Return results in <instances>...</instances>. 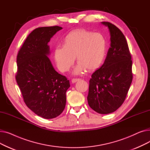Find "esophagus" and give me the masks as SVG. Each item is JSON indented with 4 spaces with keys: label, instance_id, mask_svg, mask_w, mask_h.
Segmentation results:
<instances>
[{
    "label": "esophagus",
    "instance_id": "1",
    "mask_svg": "<svg viewBox=\"0 0 150 150\" xmlns=\"http://www.w3.org/2000/svg\"><path fill=\"white\" fill-rule=\"evenodd\" d=\"M79 80H80L79 78H72V80H71V81H72V83H76V81H79Z\"/></svg>",
    "mask_w": 150,
    "mask_h": 150
}]
</instances>
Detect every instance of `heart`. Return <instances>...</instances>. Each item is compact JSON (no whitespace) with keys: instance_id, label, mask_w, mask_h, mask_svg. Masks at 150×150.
<instances>
[{"instance_id":"b5f03b06","label":"heart","mask_w":150,"mask_h":150,"mask_svg":"<svg viewBox=\"0 0 150 150\" xmlns=\"http://www.w3.org/2000/svg\"><path fill=\"white\" fill-rule=\"evenodd\" d=\"M106 54V43L100 33H93L84 29L76 30L69 33L62 42V47H57L53 57L58 69L67 72L75 62L78 63L75 72L87 69L92 72L103 64Z\"/></svg>"}]
</instances>
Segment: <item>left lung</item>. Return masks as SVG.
Instances as JSON below:
<instances>
[{
  "mask_svg": "<svg viewBox=\"0 0 150 150\" xmlns=\"http://www.w3.org/2000/svg\"><path fill=\"white\" fill-rule=\"evenodd\" d=\"M101 23L109 28L111 47L103 64L91 76L88 101L96 112L107 114L122 105L133 75L131 54L124 35L112 23Z\"/></svg>",
  "mask_w": 150,
  "mask_h": 150,
  "instance_id": "obj_1",
  "label": "left lung"
}]
</instances>
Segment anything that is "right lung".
<instances>
[{"instance_id": "right-lung-1", "label": "right lung", "mask_w": 150, "mask_h": 150, "mask_svg": "<svg viewBox=\"0 0 150 150\" xmlns=\"http://www.w3.org/2000/svg\"><path fill=\"white\" fill-rule=\"evenodd\" d=\"M62 28L43 27L27 37L17 55L16 80L25 105L36 115L46 119L59 115L66 106L67 78L55 70L47 57L48 42Z\"/></svg>"}]
</instances>
